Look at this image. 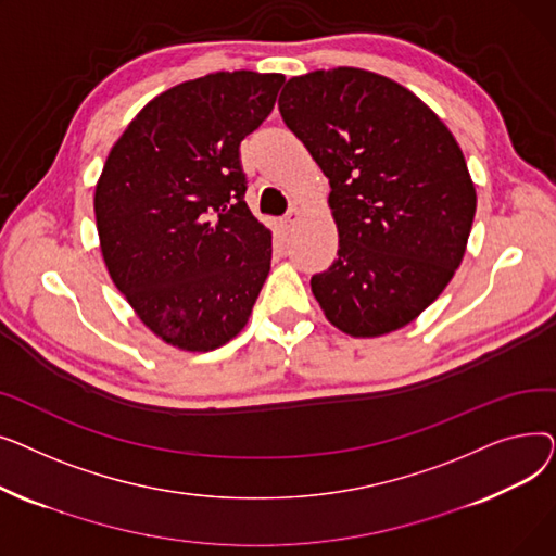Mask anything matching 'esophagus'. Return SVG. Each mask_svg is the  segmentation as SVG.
Returning <instances> with one entry per match:
<instances>
[{"label": "esophagus", "instance_id": "1", "mask_svg": "<svg viewBox=\"0 0 556 556\" xmlns=\"http://www.w3.org/2000/svg\"><path fill=\"white\" fill-rule=\"evenodd\" d=\"M300 216H302V210L298 207V204H293V207H290V210L286 212V216L281 218V225H283L286 229H290V227H293V225L300 220Z\"/></svg>", "mask_w": 556, "mask_h": 556}]
</instances>
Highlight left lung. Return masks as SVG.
<instances>
[{"instance_id":"obj_1","label":"left lung","mask_w":556,"mask_h":556,"mask_svg":"<svg viewBox=\"0 0 556 556\" xmlns=\"http://www.w3.org/2000/svg\"><path fill=\"white\" fill-rule=\"evenodd\" d=\"M279 112L331 185L338 258L311 279L327 319L354 338L410 325L453 279L476 216L455 137L403 85L356 67L290 78Z\"/></svg>"}]
</instances>
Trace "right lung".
Here are the masks:
<instances>
[{"mask_svg":"<svg viewBox=\"0 0 556 556\" xmlns=\"http://www.w3.org/2000/svg\"><path fill=\"white\" fill-rule=\"evenodd\" d=\"M283 74L216 72L170 87L112 146L94 191L103 261L141 323L185 352L248 325L273 237L245 204L241 141Z\"/></svg>","mask_w":556,"mask_h":556,"instance_id":"obj_1","label":"right lung"}]
</instances>
